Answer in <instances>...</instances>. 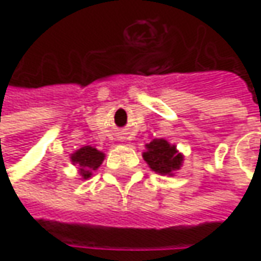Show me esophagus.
Listing matches in <instances>:
<instances>
[{"mask_svg": "<svg viewBox=\"0 0 261 261\" xmlns=\"http://www.w3.org/2000/svg\"><path fill=\"white\" fill-rule=\"evenodd\" d=\"M122 139H123V138H122Z\"/></svg>", "mask_w": 261, "mask_h": 261, "instance_id": "1", "label": "esophagus"}]
</instances>
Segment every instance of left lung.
Returning a JSON list of instances; mask_svg holds the SVG:
<instances>
[{
    "label": "left lung",
    "mask_w": 261,
    "mask_h": 261,
    "mask_svg": "<svg viewBox=\"0 0 261 261\" xmlns=\"http://www.w3.org/2000/svg\"><path fill=\"white\" fill-rule=\"evenodd\" d=\"M142 156L152 171L168 177H173L185 161V156L177 149V146L171 145L164 138L152 139L149 144H146Z\"/></svg>",
    "instance_id": "1"
}]
</instances>
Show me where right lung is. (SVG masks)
<instances>
[{"instance_id": "right-lung-1", "label": "right lung", "mask_w": 261, "mask_h": 261, "mask_svg": "<svg viewBox=\"0 0 261 261\" xmlns=\"http://www.w3.org/2000/svg\"><path fill=\"white\" fill-rule=\"evenodd\" d=\"M105 152L98 151L94 146H81L76 151L71 154V163L76 166L78 173L81 175L83 180H87L93 175V171H95L98 167L103 164L105 161Z\"/></svg>"}]
</instances>
